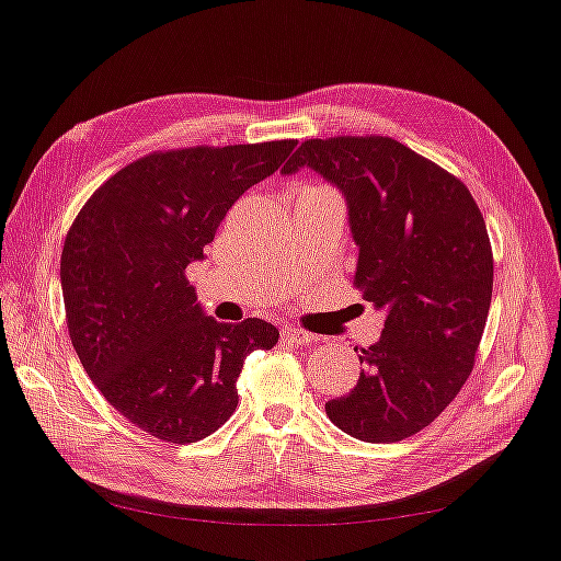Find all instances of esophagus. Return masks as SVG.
Returning <instances> with one entry per match:
<instances>
[{"label":"esophagus","mask_w":561,"mask_h":561,"mask_svg":"<svg viewBox=\"0 0 561 561\" xmlns=\"http://www.w3.org/2000/svg\"><path fill=\"white\" fill-rule=\"evenodd\" d=\"M282 340H284V343H289V345H306V343H316V335L299 331V328L284 325L282 328Z\"/></svg>","instance_id":"34e87169"}]
</instances>
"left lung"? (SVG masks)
I'll return each mask as SVG.
<instances>
[{
  "label": "left lung",
  "mask_w": 561,
  "mask_h": 561,
  "mask_svg": "<svg viewBox=\"0 0 561 561\" xmlns=\"http://www.w3.org/2000/svg\"><path fill=\"white\" fill-rule=\"evenodd\" d=\"M311 168L345 194L359 248L355 287L387 313L359 350V379L325 403L365 443L421 433L465 387L484 333L493 252L465 182L387 136L304 140L284 174Z\"/></svg>",
  "instance_id": "1"
}]
</instances>
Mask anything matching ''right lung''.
<instances>
[{
  "mask_svg": "<svg viewBox=\"0 0 561 561\" xmlns=\"http://www.w3.org/2000/svg\"><path fill=\"white\" fill-rule=\"evenodd\" d=\"M294 146L150 152L99 186L68 230L60 284L75 353L102 397L158 440L216 433L238 405L245 357L277 345L279 331L262 318L204 316L184 272Z\"/></svg>",
  "mask_w": 561,
  "mask_h": 561,
  "instance_id": "right-lung-1",
  "label": "right lung"
}]
</instances>
